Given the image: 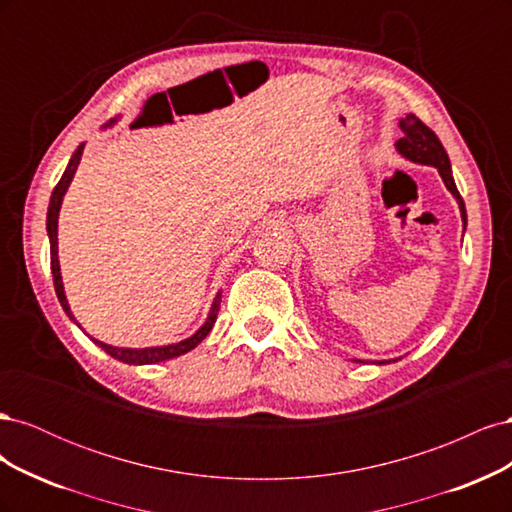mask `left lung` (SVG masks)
<instances>
[{
  "instance_id": "obj_1",
  "label": "left lung",
  "mask_w": 512,
  "mask_h": 512,
  "mask_svg": "<svg viewBox=\"0 0 512 512\" xmlns=\"http://www.w3.org/2000/svg\"><path fill=\"white\" fill-rule=\"evenodd\" d=\"M399 126H401V132H404V136H401L397 141V151L401 153V156H406L412 162L429 164V166H436L440 170L446 188L451 190V194L457 198L463 224H466V220H468L466 205H463V198H461L457 185H455V179H453V173H451V160H448L446 149L442 147L436 132L427 128L425 123L418 119L414 113H410V115L401 119Z\"/></svg>"
}]
</instances>
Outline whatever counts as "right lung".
I'll return each mask as SVG.
<instances>
[{"instance_id": "add662e5", "label": "right lung", "mask_w": 512, "mask_h": 512, "mask_svg": "<svg viewBox=\"0 0 512 512\" xmlns=\"http://www.w3.org/2000/svg\"><path fill=\"white\" fill-rule=\"evenodd\" d=\"M113 123V119H111ZM81 153H83V145L76 147V151L72 153V158L68 162V168L64 170V175H61L59 183L55 185V190L51 194V203H49V213H46V230H49V239H51V271H53V284H55V292H57V299L61 303V307H64V312L72 318L70 314V307H68V301H66V294H64V284H61V273H59V260H57V215H59V207H61V198H64L68 185L74 177V170L76 166H79L81 162ZM220 294L215 297L213 301V307L209 312V318L207 322L200 327L192 337L183 339V342L179 344H173V346H162V348H115V346H108V344H102L98 342V339H94V342L104 350L113 356V359L121 361V363H128V365H151V363H160V361H168V359H175V356L179 354H185L190 352L192 348H196L203 339L209 335L211 327L215 324V320H218V309H220ZM74 320V318H72Z\"/></svg>"}]
</instances>
